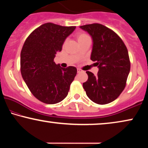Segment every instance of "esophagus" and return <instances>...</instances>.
Masks as SVG:
<instances>
[{
  "label": "esophagus",
  "instance_id": "esophagus-1",
  "mask_svg": "<svg viewBox=\"0 0 148 148\" xmlns=\"http://www.w3.org/2000/svg\"><path fill=\"white\" fill-rule=\"evenodd\" d=\"M82 72H84V71H83L82 69H77V73H82Z\"/></svg>",
  "mask_w": 148,
  "mask_h": 148
}]
</instances>
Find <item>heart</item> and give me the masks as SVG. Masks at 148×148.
I'll return each mask as SVG.
<instances>
[{
	"label": "heart",
	"instance_id": "heart-1",
	"mask_svg": "<svg viewBox=\"0 0 148 148\" xmlns=\"http://www.w3.org/2000/svg\"><path fill=\"white\" fill-rule=\"evenodd\" d=\"M77 39V41L79 42V43L82 42L84 41V40L88 39V38H90V37L87 35V34H84V33H78L76 36Z\"/></svg>",
	"mask_w": 148,
	"mask_h": 148
}]
</instances>
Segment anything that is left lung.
<instances>
[{
	"mask_svg": "<svg viewBox=\"0 0 148 148\" xmlns=\"http://www.w3.org/2000/svg\"><path fill=\"white\" fill-rule=\"evenodd\" d=\"M92 36L91 60L99 69L97 75L86 71L88 81L83 84L87 96L98 104L112 102L125 88L131 63L127 48L112 29L100 23L80 26Z\"/></svg>",
	"mask_w": 148,
	"mask_h": 148,
	"instance_id": "1",
	"label": "left lung"
}]
</instances>
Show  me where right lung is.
Listing matches in <instances>:
<instances>
[{"label":"right lung","mask_w":148,"mask_h":148,"mask_svg":"<svg viewBox=\"0 0 148 148\" xmlns=\"http://www.w3.org/2000/svg\"><path fill=\"white\" fill-rule=\"evenodd\" d=\"M75 26L46 23L34 30L21 52V73L32 94L48 104L61 102L67 96L77 74L75 66L60 67L54 61L64 40Z\"/></svg>","instance_id":"obj_1"}]
</instances>
